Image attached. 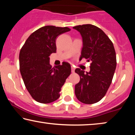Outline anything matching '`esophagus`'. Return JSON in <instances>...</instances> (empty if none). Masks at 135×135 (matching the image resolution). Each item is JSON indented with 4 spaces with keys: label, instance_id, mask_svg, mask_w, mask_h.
Wrapping results in <instances>:
<instances>
[{
    "label": "esophagus",
    "instance_id": "esophagus-1",
    "mask_svg": "<svg viewBox=\"0 0 135 135\" xmlns=\"http://www.w3.org/2000/svg\"><path fill=\"white\" fill-rule=\"evenodd\" d=\"M74 71H75V68L73 67V66L71 67V72L72 73H74Z\"/></svg>",
    "mask_w": 135,
    "mask_h": 135
}]
</instances>
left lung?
I'll return each mask as SVG.
<instances>
[{
  "mask_svg": "<svg viewBox=\"0 0 135 135\" xmlns=\"http://www.w3.org/2000/svg\"><path fill=\"white\" fill-rule=\"evenodd\" d=\"M81 36L83 47L79 60L91 61L90 71L76 68L80 77L75 85V94L82 103L92 104L103 98L111 83L116 64V55L113 43L101 29L92 24L73 27Z\"/></svg>",
  "mask_w": 135,
  "mask_h": 135,
  "instance_id": "obj_1",
  "label": "left lung"
}]
</instances>
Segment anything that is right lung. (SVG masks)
I'll use <instances>...</instances> for the list:
<instances>
[{
    "instance_id": "1",
    "label": "right lung",
    "mask_w": 135,
    "mask_h": 135,
    "mask_svg": "<svg viewBox=\"0 0 135 135\" xmlns=\"http://www.w3.org/2000/svg\"><path fill=\"white\" fill-rule=\"evenodd\" d=\"M70 31L68 27L46 26L29 36L20 52V70L27 90L32 98L42 104L55 101L71 74L69 63L50 65V55L56 51V40L61 34Z\"/></svg>"
}]
</instances>
